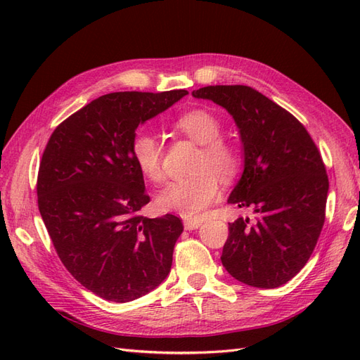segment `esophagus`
Masks as SVG:
<instances>
[{"label":"esophagus","instance_id":"1","mask_svg":"<svg viewBox=\"0 0 360 360\" xmlns=\"http://www.w3.org/2000/svg\"><path fill=\"white\" fill-rule=\"evenodd\" d=\"M201 224H202V221H200V219H184L183 221L184 230H189V231L197 230L198 226H201Z\"/></svg>","mask_w":360,"mask_h":360}]
</instances>
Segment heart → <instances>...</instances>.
Masks as SVG:
<instances>
[{"label":"heart","instance_id":"obj_1","mask_svg":"<svg viewBox=\"0 0 360 360\" xmlns=\"http://www.w3.org/2000/svg\"><path fill=\"white\" fill-rule=\"evenodd\" d=\"M174 127L201 144L195 160L192 176L169 181L158 198L160 210L179 213L186 219H197L219 197L221 179H230L240 167V151L233 141L221 136L222 123L213 112L197 108L180 114L174 120ZM130 158L135 167L150 181L163 179V148L160 141L148 132H136L130 143Z\"/></svg>","mask_w":360,"mask_h":360}]
</instances>
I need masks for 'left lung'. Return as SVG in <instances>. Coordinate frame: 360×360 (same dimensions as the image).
Masks as SVG:
<instances>
[{
  "mask_svg": "<svg viewBox=\"0 0 360 360\" xmlns=\"http://www.w3.org/2000/svg\"><path fill=\"white\" fill-rule=\"evenodd\" d=\"M193 97L224 106L240 129L245 171L228 202L250 207L255 224H228L222 264L246 285L276 288L308 263L326 219L329 179L308 130L246 85H209Z\"/></svg>",
  "mask_w": 360,
  "mask_h": 360,
  "instance_id": "obj_1",
  "label": "left lung"
}]
</instances>
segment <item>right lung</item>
<instances>
[{
    "label": "right lung",
    "instance_id": "obj_1",
    "mask_svg": "<svg viewBox=\"0 0 360 360\" xmlns=\"http://www.w3.org/2000/svg\"><path fill=\"white\" fill-rule=\"evenodd\" d=\"M186 94L101 96L61 122L43 150L37 174L41 219L69 274L105 300H135L171 270L183 224L174 214H141L150 197L130 143L139 123Z\"/></svg>",
    "mask_w": 360,
    "mask_h": 360
}]
</instances>
